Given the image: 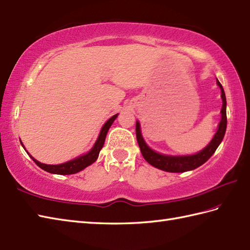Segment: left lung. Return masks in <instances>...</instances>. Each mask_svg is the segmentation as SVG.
<instances>
[{"mask_svg": "<svg viewBox=\"0 0 250 250\" xmlns=\"http://www.w3.org/2000/svg\"><path fill=\"white\" fill-rule=\"evenodd\" d=\"M217 84L221 90V98H223V108H221V121L218 126V130L216 132L214 138L208 143V146L203 148L201 152H199L195 155H190V156H166V155L158 154L154 152L153 149L149 148L146 143L144 142L143 138L141 136L140 131V125L139 122H137L136 124V136L137 141L139 144L140 151L142 153V156L146 162L152 165L153 167L158 168L160 170L167 171V172H185L193 170L198 167H200L207 160L209 159V157L215 153L216 148L218 147L220 142L223 141L225 132L227 129V112H226V95L224 92L223 85L220 84V82L217 80Z\"/></svg>", "mask_w": 250, "mask_h": 250, "instance_id": "obj_1", "label": "left lung"}]
</instances>
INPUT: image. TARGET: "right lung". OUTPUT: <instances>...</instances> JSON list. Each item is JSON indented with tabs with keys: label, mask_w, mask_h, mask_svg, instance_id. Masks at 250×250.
<instances>
[{
	"label": "right lung",
	"mask_w": 250,
	"mask_h": 250,
	"mask_svg": "<svg viewBox=\"0 0 250 250\" xmlns=\"http://www.w3.org/2000/svg\"><path fill=\"white\" fill-rule=\"evenodd\" d=\"M116 116H118V114L113 115L112 118H110L107 121V123L104 125V127L101 130V134H99L98 139L95 142V144H94V146H93L91 151L86 153V154H84V155H82V156H80L78 158H76L74 160H70V162H67L65 164H61V165H45V164H42L40 162H37V160L33 158L32 156H31V158L34 160V163L38 166V167L42 168V170L49 172V173L61 174V175L77 173V172H79L84 168H86L87 166L92 165L97 159L99 152H101V149L104 146V139H106L107 132L110 128V126L112 125L113 121L116 119Z\"/></svg>",
	"instance_id": "add662e5"
}]
</instances>
